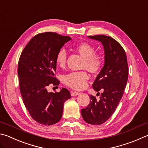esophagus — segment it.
Segmentation results:
<instances>
[{
	"label": "esophagus",
	"mask_w": 148,
	"mask_h": 148,
	"mask_svg": "<svg viewBox=\"0 0 148 148\" xmlns=\"http://www.w3.org/2000/svg\"><path fill=\"white\" fill-rule=\"evenodd\" d=\"M71 96H77V95H78L79 94V92H76V91H71Z\"/></svg>",
	"instance_id": "1"
}]
</instances>
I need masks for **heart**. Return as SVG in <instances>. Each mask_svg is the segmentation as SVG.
Here are the masks:
<instances>
[{"instance_id": "1", "label": "heart", "mask_w": 148, "mask_h": 148, "mask_svg": "<svg viewBox=\"0 0 148 148\" xmlns=\"http://www.w3.org/2000/svg\"><path fill=\"white\" fill-rule=\"evenodd\" d=\"M74 50L83 58L82 68L87 69L92 73L100 72L103 66V58L100 54L95 53V48L87 42H82L76 45ZM67 53L64 48H61L56 56L57 65L64 68L65 66ZM88 75L84 71L71 72L63 77V82L68 87L74 89H82L84 88L88 79Z\"/></svg>"}]
</instances>
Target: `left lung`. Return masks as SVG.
Listing matches in <instances>:
<instances>
[{"mask_svg": "<svg viewBox=\"0 0 148 148\" xmlns=\"http://www.w3.org/2000/svg\"><path fill=\"white\" fill-rule=\"evenodd\" d=\"M88 37L103 46L104 65L92 84L96 91L103 92L98 100L90 95V103L82 109V115L87 123L100 125L112 116L122 99L128 79L127 61L124 49L112 37L103 35Z\"/></svg>", "mask_w": 148, "mask_h": 148, "instance_id": "8db88e82", "label": "left lung"}]
</instances>
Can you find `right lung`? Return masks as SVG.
<instances>
[{
    "instance_id": "right-lung-1",
    "label": "right lung",
    "mask_w": 148,
    "mask_h": 148,
    "mask_svg": "<svg viewBox=\"0 0 148 148\" xmlns=\"http://www.w3.org/2000/svg\"><path fill=\"white\" fill-rule=\"evenodd\" d=\"M71 39L53 32H45L32 38L21 53L18 63L20 91L26 108L37 122L50 125L58 122L65 101L71 98L68 89L48 92L50 85H58L55 77L56 56Z\"/></svg>"
}]
</instances>
